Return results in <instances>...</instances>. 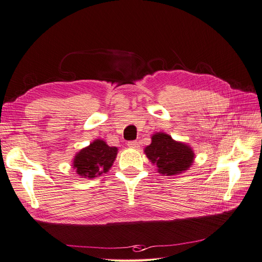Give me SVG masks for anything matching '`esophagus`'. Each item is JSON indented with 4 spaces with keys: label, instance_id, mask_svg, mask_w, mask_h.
<instances>
[{
    "label": "esophagus",
    "instance_id": "1",
    "mask_svg": "<svg viewBox=\"0 0 262 262\" xmlns=\"http://www.w3.org/2000/svg\"><path fill=\"white\" fill-rule=\"evenodd\" d=\"M126 146L130 147V148L137 149V148H139V147H140V144H139V142H138V141H129L128 143H126Z\"/></svg>",
    "mask_w": 262,
    "mask_h": 262
}]
</instances>
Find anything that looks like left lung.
Wrapping results in <instances>:
<instances>
[{
    "label": "left lung",
    "instance_id": "1",
    "mask_svg": "<svg viewBox=\"0 0 262 262\" xmlns=\"http://www.w3.org/2000/svg\"><path fill=\"white\" fill-rule=\"evenodd\" d=\"M152 142L144 148L148 161L157 167V172L165 176L180 175L194 162L192 147L185 142L173 140L165 132H156Z\"/></svg>",
    "mask_w": 262,
    "mask_h": 262
}]
</instances>
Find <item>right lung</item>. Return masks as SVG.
<instances>
[{"instance_id": "add662e5", "label": "right lung", "mask_w": 262, "mask_h": 262, "mask_svg": "<svg viewBox=\"0 0 262 262\" xmlns=\"http://www.w3.org/2000/svg\"><path fill=\"white\" fill-rule=\"evenodd\" d=\"M117 154L118 147L109 146L104 140L96 139L75 154L72 167L82 178H96L109 171Z\"/></svg>"}]
</instances>
